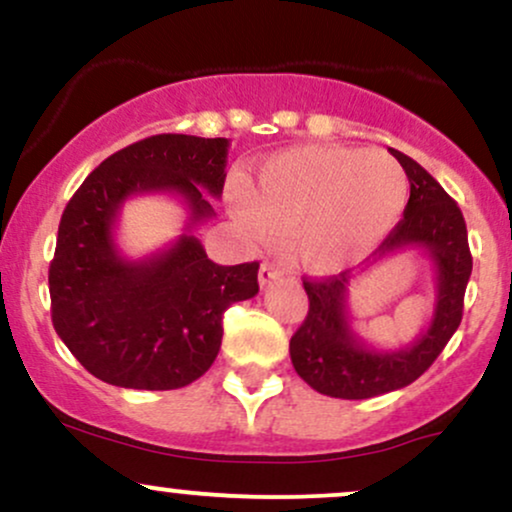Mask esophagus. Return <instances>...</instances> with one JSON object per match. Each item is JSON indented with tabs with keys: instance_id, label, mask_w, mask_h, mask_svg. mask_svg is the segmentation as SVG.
Returning <instances> with one entry per match:
<instances>
[{
	"instance_id": "obj_1",
	"label": "esophagus",
	"mask_w": 512,
	"mask_h": 512,
	"mask_svg": "<svg viewBox=\"0 0 512 512\" xmlns=\"http://www.w3.org/2000/svg\"><path fill=\"white\" fill-rule=\"evenodd\" d=\"M280 275H282V270L275 266V263H263V266L258 268V282H261V287H266L273 280H278Z\"/></svg>"
}]
</instances>
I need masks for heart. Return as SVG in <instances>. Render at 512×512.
<instances>
[{"label": "heart", "mask_w": 512, "mask_h": 512, "mask_svg": "<svg viewBox=\"0 0 512 512\" xmlns=\"http://www.w3.org/2000/svg\"><path fill=\"white\" fill-rule=\"evenodd\" d=\"M407 196L410 179L388 150L309 143L270 155L249 189L234 186L230 210L254 242L290 234L294 261L326 275L381 244Z\"/></svg>", "instance_id": "b5f03b06"}]
</instances>
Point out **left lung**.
<instances>
[{
    "mask_svg": "<svg viewBox=\"0 0 512 512\" xmlns=\"http://www.w3.org/2000/svg\"><path fill=\"white\" fill-rule=\"evenodd\" d=\"M390 153L410 179V201L393 232L378 246L376 261L402 249H424L434 263V316L419 338L400 350H376L352 330L347 314L350 270L326 280H304L309 314L290 340L294 371L318 393L366 400L417 381L436 362L462 321L472 254L458 203L419 162L400 150Z\"/></svg>",
    "mask_w": 512,
    "mask_h": 512,
    "instance_id": "8db88e82",
    "label": "left lung"
}]
</instances>
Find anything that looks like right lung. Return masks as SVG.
<instances>
[{
    "mask_svg": "<svg viewBox=\"0 0 512 512\" xmlns=\"http://www.w3.org/2000/svg\"><path fill=\"white\" fill-rule=\"evenodd\" d=\"M227 138L158 134L102 160L66 203L50 263L52 326L83 369L119 388H184L220 352L222 314L258 292V263L218 266L194 237L225 186ZM177 193L190 222L177 243L129 262L113 225L126 197Z\"/></svg>",
    "mask_w": 512,
    "mask_h": 512,
    "instance_id": "1",
    "label": "right lung"
}]
</instances>
